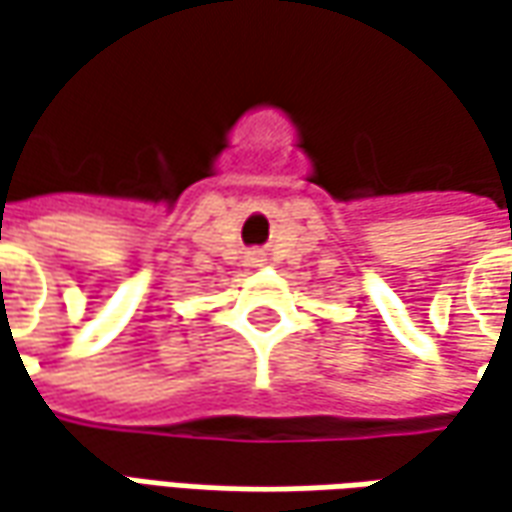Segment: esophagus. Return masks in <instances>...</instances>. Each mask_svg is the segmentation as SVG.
I'll use <instances>...</instances> for the list:
<instances>
[{
	"label": "esophagus",
	"instance_id": "esophagus-1",
	"mask_svg": "<svg viewBox=\"0 0 512 512\" xmlns=\"http://www.w3.org/2000/svg\"><path fill=\"white\" fill-rule=\"evenodd\" d=\"M250 262H262V259H259V253H253V256H250Z\"/></svg>",
	"mask_w": 512,
	"mask_h": 512
}]
</instances>
